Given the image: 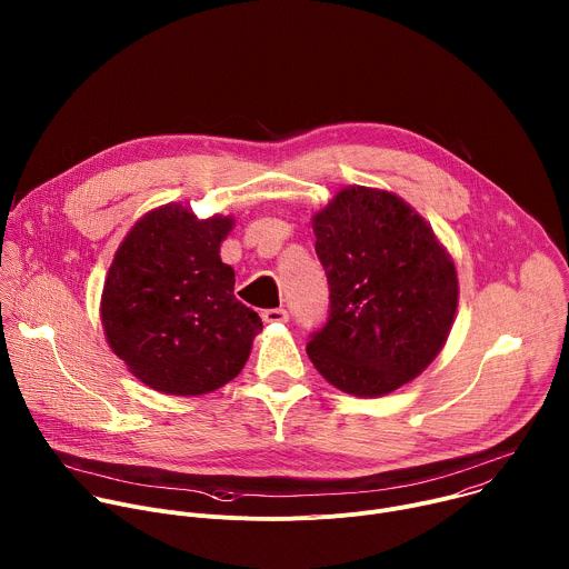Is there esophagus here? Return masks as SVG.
I'll return each instance as SVG.
<instances>
[{
	"instance_id": "esophagus-1",
	"label": "esophagus",
	"mask_w": 569,
	"mask_h": 569,
	"mask_svg": "<svg viewBox=\"0 0 569 569\" xmlns=\"http://www.w3.org/2000/svg\"><path fill=\"white\" fill-rule=\"evenodd\" d=\"M261 317H263L266 323H283V321H288V310L286 308H270V310H263Z\"/></svg>"
}]
</instances>
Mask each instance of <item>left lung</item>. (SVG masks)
Returning a JSON list of instances; mask_svg holds the SVG:
<instances>
[{
  "label": "left lung",
  "mask_w": 569,
  "mask_h": 569,
  "mask_svg": "<svg viewBox=\"0 0 569 569\" xmlns=\"http://www.w3.org/2000/svg\"><path fill=\"white\" fill-rule=\"evenodd\" d=\"M331 310L306 351L333 387L376 398L415 380L443 349L457 268L421 213L396 193L345 187L312 216Z\"/></svg>",
  "instance_id": "8db88e82"
}]
</instances>
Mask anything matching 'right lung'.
Listing matches in <instances>:
<instances>
[{"label":"right lung","mask_w":569,"mask_h":569,"mask_svg":"<svg viewBox=\"0 0 569 569\" xmlns=\"http://www.w3.org/2000/svg\"><path fill=\"white\" fill-rule=\"evenodd\" d=\"M231 216L198 218L180 202L141 216L121 240L101 295L110 349L159 393L200 396L246 367L261 317L233 295L220 259Z\"/></svg>","instance_id":"add662e5"}]
</instances>
